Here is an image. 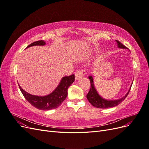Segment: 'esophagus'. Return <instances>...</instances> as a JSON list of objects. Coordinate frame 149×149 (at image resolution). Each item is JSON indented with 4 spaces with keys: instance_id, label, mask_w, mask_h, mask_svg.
<instances>
[{
    "instance_id": "obj_1",
    "label": "esophagus",
    "mask_w": 149,
    "mask_h": 149,
    "mask_svg": "<svg viewBox=\"0 0 149 149\" xmlns=\"http://www.w3.org/2000/svg\"><path fill=\"white\" fill-rule=\"evenodd\" d=\"M85 74H86V71L85 70H77L75 73V79L78 80L80 78H83Z\"/></svg>"
}]
</instances>
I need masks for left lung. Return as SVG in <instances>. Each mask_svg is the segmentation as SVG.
Returning a JSON list of instances; mask_svg holds the SVG:
<instances>
[{"instance_id": "8db88e82", "label": "left lung", "mask_w": 149, "mask_h": 149, "mask_svg": "<svg viewBox=\"0 0 149 149\" xmlns=\"http://www.w3.org/2000/svg\"><path fill=\"white\" fill-rule=\"evenodd\" d=\"M117 43H118V46L119 48H127L125 46H124L123 44H122L119 41L116 40ZM89 79H90V83H91V88H90L89 91L86 95V97L88 99V101L91 104L97 108H101V109H107V108L112 107L119 105L120 103L123 102L125 97H127L128 94L130 91V89L129 92L125 94V96L123 98L119 99L118 100H114V101H110V100H106L105 99L102 98L101 96L99 95V94L96 91V88L94 87V82H93V78L91 76H89Z\"/></svg>"}]
</instances>
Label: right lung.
Wrapping results in <instances>:
<instances>
[{"label": "right lung", "mask_w": 149, "mask_h": 149, "mask_svg": "<svg viewBox=\"0 0 149 149\" xmlns=\"http://www.w3.org/2000/svg\"><path fill=\"white\" fill-rule=\"evenodd\" d=\"M45 45V42L43 40H39V41L31 43L26 48L36 45ZM74 74L65 76L62 78L59 85L58 86L55 91L45 96L31 95L24 91L19 84V86L24 97L30 104L38 109L47 111L55 109L61 104L68 95V89L74 82Z\"/></svg>", "instance_id": "add662e5"}]
</instances>
